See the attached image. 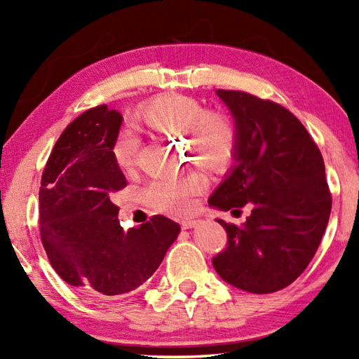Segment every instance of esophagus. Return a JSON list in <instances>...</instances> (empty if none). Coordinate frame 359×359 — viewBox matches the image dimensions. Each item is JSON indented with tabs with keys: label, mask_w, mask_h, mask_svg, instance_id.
Returning <instances> with one entry per match:
<instances>
[{
	"label": "esophagus",
	"mask_w": 359,
	"mask_h": 359,
	"mask_svg": "<svg viewBox=\"0 0 359 359\" xmlns=\"http://www.w3.org/2000/svg\"><path fill=\"white\" fill-rule=\"evenodd\" d=\"M198 224V222L196 220H191V218H188V220H182L180 222V226H182V229H191V228H194Z\"/></svg>",
	"instance_id": "34e87169"
}]
</instances>
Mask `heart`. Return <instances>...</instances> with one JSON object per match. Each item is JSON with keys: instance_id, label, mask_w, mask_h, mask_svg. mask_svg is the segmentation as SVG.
<instances>
[{"instance_id": "b5f03b06", "label": "heart", "mask_w": 359, "mask_h": 359, "mask_svg": "<svg viewBox=\"0 0 359 359\" xmlns=\"http://www.w3.org/2000/svg\"><path fill=\"white\" fill-rule=\"evenodd\" d=\"M139 120L154 131L184 136L190 156L209 171H218L234 158L238 131L233 121L218 111H205L191 96H158L139 111ZM139 145L141 139L133 128H123L115 137L112 155L123 172L135 169ZM203 187V180L196 174L156 179L144 190V199L151 209L180 215L190 209L191 198L201 193Z\"/></svg>"}]
</instances>
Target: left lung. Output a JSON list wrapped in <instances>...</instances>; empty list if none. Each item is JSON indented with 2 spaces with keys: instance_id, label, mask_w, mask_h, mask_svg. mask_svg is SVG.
I'll return each mask as SVG.
<instances>
[{
  "instance_id": "left-lung-1",
  "label": "left lung",
  "mask_w": 359,
  "mask_h": 359,
  "mask_svg": "<svg viewBox=\"0 0 359 359\" xmlns=\"http://www.w3.org/2000/svg\"><path fill=\"white\" fill-rule=\"evenodd\" d=\"M233 114L238 147L212 208L252 214L242 226L218 220L228 245L212 259L233 287L267 294L293 283L311 263L331 214L325 161L288 109L245 92L217 90Z\"/></svg>"
}]
</instances>
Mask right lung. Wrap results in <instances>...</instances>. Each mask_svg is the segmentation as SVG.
<instances>
[{"label":"right lung","mask_w":359,"mask_h":359,"mask_svg":"<svg viewBox=\"0 0 359 359\" xmlns=\"http://www.w3.org/2000/svg\"><path fill=\"white\" fill-rule=\"evenodd\" d=\"M121 115L106 104L68 125L41 179L39 229L48 261L83 296H115L137 288L161 264L180 226L154 215L123 231L112 194L126 179L112 155Z\"/></svg>","instance_id":"add662e5"}]
</instances>
